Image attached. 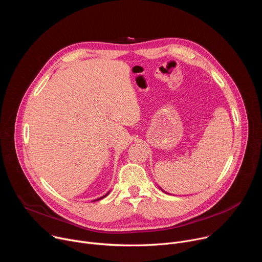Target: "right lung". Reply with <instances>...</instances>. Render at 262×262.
<instances>
[{
	"mask_svg": "<svg viewBox=\"0 0 262 262\" xmlns=\"http://www.w3.org/2000/svg\"><path fill=\"white\" fill-rule=\"evenodd\" d=\"M107 194H108V193H107ZM107 194H106V195H107ZM106 195H104V196H102V197H100V198H98V199H97V200H100V199H102V198H104V197H105V196H106ZM94 201H96V200H94Z\"/></svg>",
	"mask_w": 262,
	"mask_h": 262,
	"instance_id": "add662e5",
	"label": "right lung"
}]
</instances>
